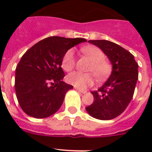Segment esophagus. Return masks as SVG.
I'll return each instance as SVG.
<instances>
[{
    "instance_id": "esophagus-1",
    "label": "esophagus",
    "mask_w": 152,
    "mask_h": 152,
    "mask_svg": "<svg viewBox=\"0 0 152 152\" xmlns=\"http://www.w3.org/2000/svg\"><path fill=\"white\" fill-rule=\"evenodd\" d=\"M75 89L78 91H80V93H82V94H85V93H87V91H86L82 90V89L77 88V87H75Z\"/></svg>"
}]
</instances>
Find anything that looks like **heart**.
Returning a JSON list of instances; mask_svg holds the SVG:
<instances>
[{
  "mask_svg": "<svg viewBox=\"0 0 152 152\" xmlns=\"http://www.w3.org/2000/svg\"><path fill=\"white\" fill-rule=\"evenodd\" d=\"M81 51L92 61L88 71L95 74L96 78L99 80L106 78L111 71V64L107 60L105 59V54L102 50L96 46H87L81 49ZM75 64L74 50L70 49L63 56L61 67L64 71L69 72L75 67ZM92 74L91 72L83 73L80 72H73L68 75L67 81L77 88L85 89L94 83L95 76Z\"/></svg>",
  "mask_w": 152,
  "mask_h": 152,
  "instance_id": "heart-1",
  "label": "heart"
}]
</instances>
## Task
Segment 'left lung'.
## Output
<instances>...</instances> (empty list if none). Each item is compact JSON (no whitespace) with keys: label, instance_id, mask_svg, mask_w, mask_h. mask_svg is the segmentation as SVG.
I'll return each instance as SVG.
<instances>
[{"label":"left lung","instance_id":"left-lung-1","mask_svg":"<svg viewBox=\"0 0 152 152\" xmlns=\"http://www.w3.org/2000/svg\"><path fill=\"white\" fill-rule=\"evenodd\" d=\"M108 57L113 65L106 83L92 91L94 102L86 107L88 113L99 120H111L122 113L131 102L138 80V64L133 55L107 40H89Z\"/></svg>","mask_w":152,"mask_h":152}]
</instances>
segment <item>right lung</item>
I'll list each match as a JSON object with an SVG mask.
<instances>
[{
    "instance_id": "1",
    "label": "right lung",
    "mask_w": 152,
    "mask_h": 152,
    "mask_svg": "<svg viewBox=\"0 0 152 152\" xmlns=\"http://www.w3.org/2000/svg\"><path fill=\"white\" fill-rule=\"evenodd\" d=\"M85 39L48 37L31 47L15 69V90L20 107L27 115L45 118L61 106L64 95L73 87L62 81L63 56Z\"/></svg>"
}]
</instances>
